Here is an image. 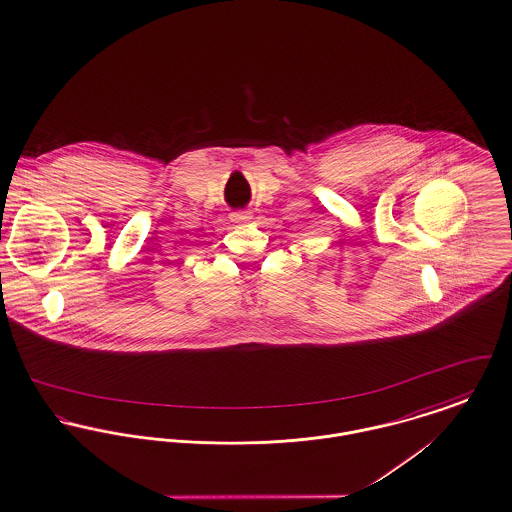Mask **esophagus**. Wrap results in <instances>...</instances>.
I'll list each match as a JSON object with an SVG mask.
<instances>
[{"instance_id": "1", "label": "esophagus", "mask_w": 512, "mask_h": 512, "mask_svg": "<svg viewBox=\"0 0 512 512\" xmlns=\"http://www.w3.org/2000/svg\"><path fill=\"white\" fill-rule=\"evenodd\" d=\"M234 223H246L250 219V211H234L231 213Z\"/></svg>"}]
</instances>
